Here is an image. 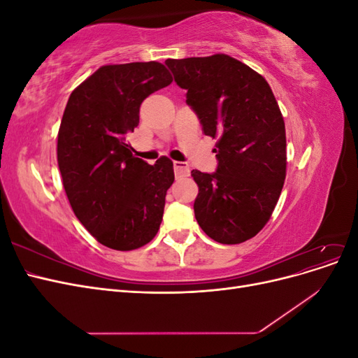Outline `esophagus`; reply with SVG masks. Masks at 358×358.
Segmentation results:
<instances>
[{"label": "esophagus", "instance_id": "obj_1", "mask_svg": "<svg viewBox=\"0 0 358 358\" xmlns=\"http://www.w3.org/2000/svg\"><path fill=\"white\" fill-rule=\"evenodd\" d=\"M173 169H175V173L178 176H188L189 171H191L187 162H182V161L173 162Z\"/></svg>", "mask_w": 358, "mask_h": 358}]
</instances>
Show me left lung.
Returning <instances> with one entry per match:
<instances>
[{
	"instance_id": "obj_1",
	"label": "left lung",
	"mask_w": 358,
	"mask_h": 358,
	"mask_svg": "<svg viewBox=\"0 0 358 358\" xmlns=\"http://www.w3.org/2000/svg\"><path fill=\"white\" fill-rule=\"evenodd\" d=\"M166 66L203 133L220 137L216 171H191L196 220L210 239L242 243L266 225L285 180V124L275 95L263 76L224 53Z\"/></svg>"
}]
</instances>
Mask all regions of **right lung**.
<instances>
[{"label":"right lung","instance_id":"1","mask_svg":"<svg viewBox=\"0 0 358 358\" xmlns=\"http://www.w3.org/2000/svg\"><path fill=\"white\" fill-rule=\"evenodd\" d=\"M159 62L104 66L76 88L58 133V166L74 215L101 245L131 251L159 230L173 162L136 158L125 136L138 125L140 104L166 88Z\"/></svg>","mask_w":358,"mask_h":358}]
</instances>
